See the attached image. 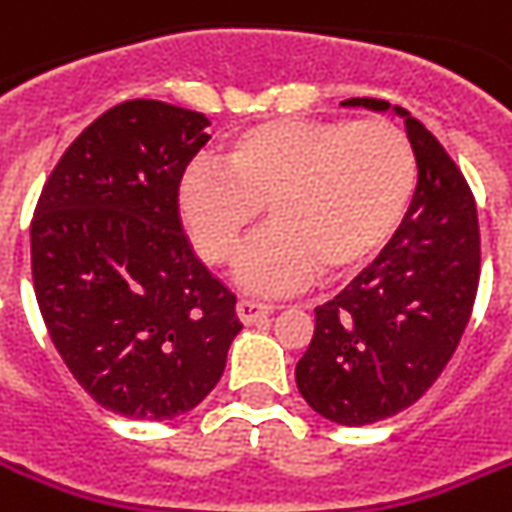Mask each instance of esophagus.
I'll list each match as a JSON object with an SVG mask.
<instances>
[{
  "mask_svg": "<svg viewBox=\"0 0 512 512\" xmlns=\"http://www.w3.org/2000/svg\"><path fill=\"white\" fill-rule=\"evenodd\" d=\"M271 311H274V308H271V305H266V302H257V300L238 302V316H241L243 325H257V322H263V319H266Z\"/></svg>",
  "mask_w": 512,
  "mask_h": 512,
  "instance_id": "34e87169",
  "label": "esophagus"
}]
</instances>
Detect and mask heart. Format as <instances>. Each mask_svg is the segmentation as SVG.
Wrapping results in <instances>:
<instances>
[{
    "instance_id": "b5f03b06",
    "label": "heart",
    "mask_w": 512,
    "mask_h": 512,
    "mask_svg": "<svg viewBox=\"0 0 512 512\" xmlns=\"http://www.w3.org/2000/svg\"><path fill=\"white\" fill-rule=\"evenodd\" d=\"M221 168L193 165L179 215L212 266H229L263 218L271 227L241 263L252 291H291L316 271L339 280L364 269L401 227L415 196L417 156L387 120H271L243 128Z\"/></svg>"
}]
</instances>
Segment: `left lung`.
<instances>
[{
    "label": "left lung",
    "mask_w": 512,
    "mask_h": 512,
    "mask_svg": "<svg viewBox=\"0 0 512 512\" xmlns=\"http://www.w3.org/2000/svg\"><path fill=\"white\" fill-rule=\"evenodd\" d=\"M344 106L389 111L387 100ZM417 156V187L401 229L339 297L316 308L297 361L308 406L342 426L409 409L440 378L471 319L479 288V221L462 170L426 125L395 106Z\"/></svg>",
    "instance_id": "obj_1"
}]
</instances>
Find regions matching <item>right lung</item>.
<instances>
[{
	"instance_id": "obj_1",
	"label": "right lung",
	"mask_w": 512,
	"mask_h": 512,
	"mask_svg": "<svg viewBox=\"0 0 512 512\" xmlns=\"http://www.w3.org/2000/svg\"><path fill=\"white\" fill-rule=\"evenodd\" d=\"M210 120L162 100L100 114L58 159L30 224L33 288L69 373L100 406L170 420L204 401L241 333L193 255L179 182Z\"/></svg>"
}]
</instances>
